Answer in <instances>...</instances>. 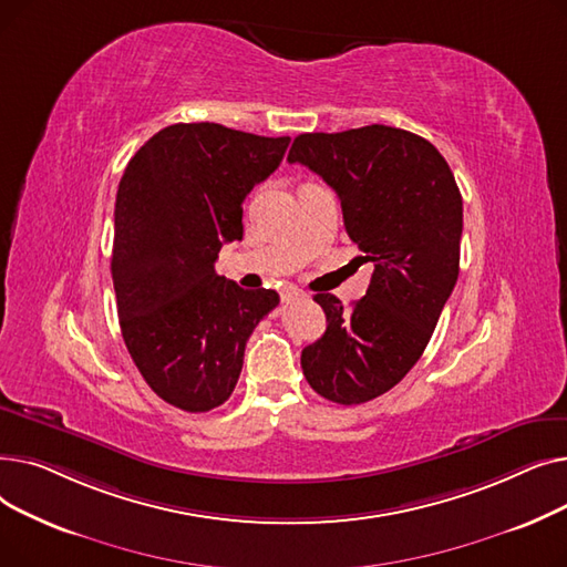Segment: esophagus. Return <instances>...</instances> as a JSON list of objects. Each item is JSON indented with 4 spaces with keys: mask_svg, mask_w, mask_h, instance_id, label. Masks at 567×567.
<instances>
[{
    "mask_svg": "<svg viewBox=\"0 0 567 567\" xmlns=\"http://www.w3.org/2000/svg\"><path fill=\"white\" fill-rule=\"evenodd\" d=\"M299 296H303L301 289H285V291H282V301H285V303H291L293 299H299Z\"/></svg>",
    "mask_w": 567,
    "mask_h": 567,
    "instance_id": "34e87169",
    "label": "esophagus"
}]
</instances>
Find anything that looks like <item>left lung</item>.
Wrapping results in <instances>:
<instances>
[{
  "label": "left lung",
  "mask_w": 567,
  "mask_h": 567,
  "mask_svg": "<svg viewBox=\"0 0 567 567\" xmlns=\"http://www.w3.org/2000/svg\"><path fill=\"white\" fill-rule=\"evenodd\" d=\"M287 161L338 193L349 238L374 264L365 296L351 308L333 293L315 296L326 333L301 353L312 391L336 404H363L419 363L453 293L462 195L436 146L393 126L303 133Z\"/></svg>",
  "instance_id": "obj_1"
}]
</instances>
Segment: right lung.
Listing matches in <instances>:
<instances>
[{"mask_svg": "<svg viewBox=\"0 0 567 567\" xmlns=\"http://www.w3.org/2000/svg\"><path fill=\"white\" fill-rule=\"evenodd\" d=\"M289 137L220 124H174L128 161L114 204L112 280L133 363L167 404L220 406L246 342L280 296L216 274L223 244L244 238V199L271 176Z\"/></svg>", "mask_w": 567, "mask_h": 567, "instance_id": "1", "label": "right lung"}]
</instances>
